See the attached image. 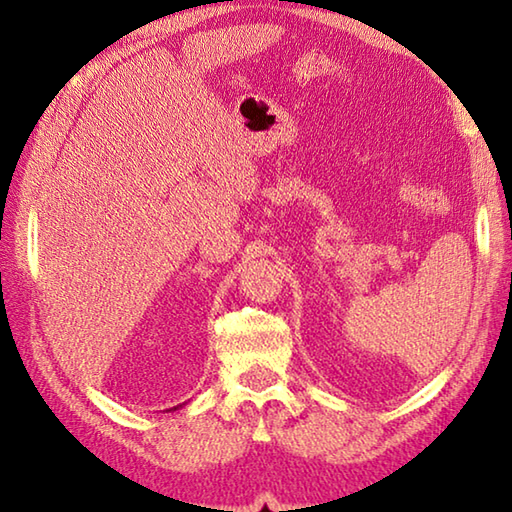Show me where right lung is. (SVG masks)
Listing matches in <instances>:
<instances>
[{
  "instance_id": "obj_1",
  "label": "right lung",
  "mask_w": 512,
  "mask_h": 512,
  "mask_svg": "<svg viewBox=\"0 0 512 512\" xmlns=\"http://www.w3.org/2000/svg\"><path fill=\"white\" fill-rule=\"evenodd\" d=\"M173 409H178V407H173ZM169 411H171V409H169Z\"/></svg>"
}]
</instances>
